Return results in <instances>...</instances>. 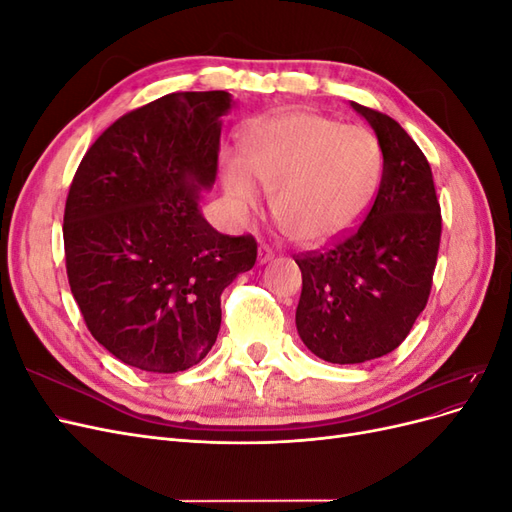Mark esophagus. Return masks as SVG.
<instances>
[{
  "label": "esophagus",
  "instance_id": "1",
  "mask_svg": "<svg viewBox=\"0 0 512 512\" xmlns=\"http://www.w3.org/2000/svg\"><path fill=\"white\" fill-rule=\"evenodd\" d=\"M273 256H275V252L271 250L269 245L262 243V245L258 247V265H267L269 260H273Z\"/></svg>",
  "mask_w": 512,
  "mask_h": 512
}]
</instances>
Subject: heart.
Listing matches in <instances>:
<instances>
[{"label":"heart","instance_id":"heart-1","mask_svg":"<svg viewBox=\"0 0 512 512\" xmlns=\"http://www.w3.org/2000/svg\"><path fill=\"white\" fill-rule=\"evenodd\" d=\"M380 175L382 151L369 130L292 111L247 132L243 164H224L222 188L232 211L250 218L262 207L258 182L271 194V211L286 235L301 245H316L359 220Z\"/></svg>","mask_w":512,"mask_h":512}]
</instances>
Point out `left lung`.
Wrapping results in <instances>:
<instances>
[{"label":"left lung","instance_id":"1","mask_svg":"<svg viewBox=\"0 0 512 512\" xmlns=\"http://www.w3.org/2000/svg\"><path fill=\"white\" fill-rule=\"evenodd\" d=\"M382 151L365 222L327 252L297 258V331L318 359L354 365L393 352L423 312L440 247V203L427 158L389 115L350 102Z\"/></svg>","mask_w":512,"mask_h":512}]
</instances>
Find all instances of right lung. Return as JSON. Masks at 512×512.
I'll list each match as a JSON object with an SVG mask.
<instances>
[{
    "label": "right lung",
    "mask_w": 512,
    "mask_h": 512,
    "mask_svg": "<svg viewBox=\"0 0 512 512\" xmlns=\"http://www.w3.org/2000/svg\"><path fill=\"white\" fill-rule=\"evenodd\" d=\"M228 91H179L117 119L89 147L64 213L68 282L87 329L130 367L175 374L218 339L220 294L256 262L200 211L218 173Z\"/></svg>",
    "instance_id": "1"
}]
</instances>
